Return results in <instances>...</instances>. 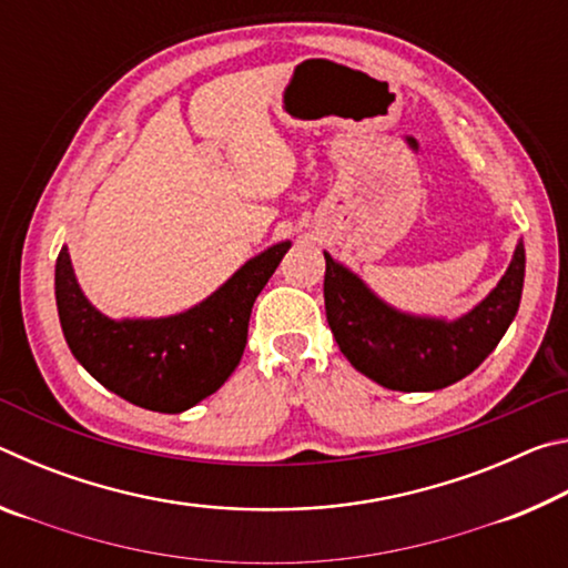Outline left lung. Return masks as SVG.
<instances>
[{
  "mask_svg": "<svg viewBox=\"0 0 568 568\" xmlns=\"http://www.w3.org/2000/svg\"><path fill=\"white\" fill-rule=\"evenodd\" d=\"M323 255V297L333 338L355 371L390 390H440L466 378L504 338L521 303V240L494 291L456 321L400 313L348 267Z\"/></svg>",
  "mask_w": 568,
  "mask_h": 568,
  "instance_id": "8db88e82",
  "label": "left lung"
}]
</instances>
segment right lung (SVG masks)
<instances>
[{
    "label": "right lung",
    "mask_w": 568,
    "mask_h": 568,
    "mask_svg": "<svg viewBox=\"0 0 568 568\" xmlns=\"http://www.w3.org/2000/svg\"><path fill=\"white\" fill-rule=\"evenodd\" d=\"M291 243L250 257L203 303L168 318L102 315L77 283L67 247L54 265V295L64 341L82 368L134 406L182 413L215 393L237 368L255 297Z\"/></svg>",
    "instance_id": "obj_1"
}]
</instances>
